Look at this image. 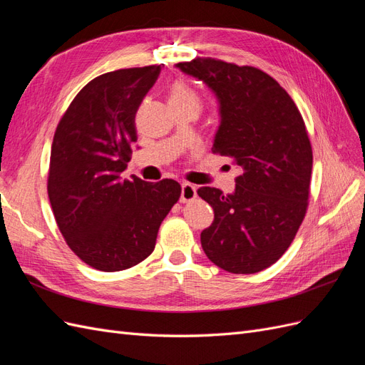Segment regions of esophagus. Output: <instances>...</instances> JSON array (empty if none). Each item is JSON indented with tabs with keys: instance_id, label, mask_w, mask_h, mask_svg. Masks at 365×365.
<instances>
[{
	"instance_id": "esophagus-1",
	"label": "esophagus",
	"mask_w": 365,
	"mask_h": 365,
	"mask_svg": "<svg viewBox=\"0 0 365 365\" xmlns=\"http://www.w3.org/2000/svg\"><path fill=\"white\" fill-rule=\"evenodd\" d=\"M196 197V187L193 184L184 182L181 185V202H190Z\"/></svg>"
}]
</instances>
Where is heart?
Returning a JSON list of instances; mask_svg holds the SVG:
<instances>
[{"mask_svg": "<svg viewBox=\"0 0 365 365\" xmlns=\"http://www.w3.org/2000/svg\"><path fill=\"white\" fill-rule=\"evenodd\" d=\"M169 102L172 103H184V105H190L195 109L200 111L201 108V98L197 96L192 88L184 83V82H176L172 85L170 93H169Z\"/></svg>", "mask_w": 365, "mask_h": 365, "instance_id": "obj_1", "label": "heart"}]
</instances>
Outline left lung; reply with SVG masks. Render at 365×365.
Here are the masks:
<instances>
[{
    "instance_id": "8db88e82",
    "label": "left lung",
    "mask_w": 365,
    "mask_h": 365,
    "mask_svg": "<svg viewBox=\"0 0 365 365\" xmlns=\"http://www.w3.org/2000/svg\"><path fill=\"white\" fill-rule=\"evenodd\" d=\"M202 81L219 101L213 153L239 168L236 190H197L215 210L201 245L233 274L267 269L289 248L309 201L312 146L304 120L280 83L264 71L212 58L176 65Z\"/></svg>"
}]
</instances>
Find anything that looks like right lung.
Segmentation results:
<instances>
[{"instance_id":"right-lung-1","label":"right lung","mask_w":365,"mask_h":365,"mask_svg":"<svg viewBox=\"0 0 365 365\" xmlns=\"http://www.w3.org/2000/svg\"><path fill=\"white\" fill-rule=\"evenodd\" d=\"M161 65L97 76L79 91L54 132L47 190L67 245L91 268L135 267L155 248L163 219L178 202L173 180H121L137 141L135 114Z\"/></svg>"}]
</instances>
